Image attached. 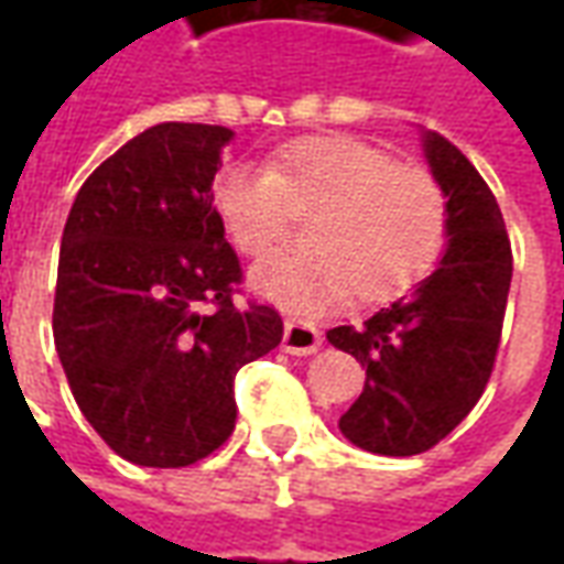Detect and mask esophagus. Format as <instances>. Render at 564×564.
I'll use <instances>...</instances> for the list:
<instances>
[{
  "label": "esophagus",
  "mask_w": 564,
  "mask_h": 564,
  "mask_svg": "<svg viewBox=\"0 0 564 564\" xmlns=\"http://www.w3.org/2000/svg\"><path fill=\"white\" fill-rule=\"evenodd\" d=\"M319 344V329L314 323H305V319H286L283 326V350L293 356H311L317 354Z\"/></svg>",
  "instance_id": "1"
}]
</instances>
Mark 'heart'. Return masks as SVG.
<instances>
[{
	"label": "heart",
	"instance_id": "heart-1",
	"mask_svg": "<svg viewBox=\"0 0 564 564\" xmlns=\"http://www.w3.org/2000/svg\"><path fill=\"white\" fill-rule=\"evenodd\" d=\"M210 205L245 257H269L311 214L305 250L253 269V286L293 311H323L354 293L390 302L414 290L447 247L449 205L435 174L399 165L350 135H317L274 150L262 165L226 162Z\"/></svg>",
	"mask_w": 564,
	"mask_h": 564
}]
</instances>
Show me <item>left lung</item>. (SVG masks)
Here are the masks:
<instances>
[{"mask_svg": "<svg viewBox=\"0 0 564 564\" xmlns=\"http://www.w3.org/2000/svg\"><path fill=\"white\" fill-rule=\"evenodd\" d=\"M425 156L449 205V245L411 299L326 332L366 366V390L341 416L356 447L380 456L432 449L480 402L496 368L513 253L492 189L441 132H425Z\"/></svg>", "mask_w": 564, "mask_h": 564, "instance_id": "1", "label": "left lung"}]
</instances>
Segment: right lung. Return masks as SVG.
<instances>
[{
    "mask_svg": "<svg viewBox=\"0 0 564 564\" xmlns=\"http://www.w3.org/2000/svg\"><path fill=\"white\" fill-rule=\"evenodd\" d=\"M232 129L160 123L84 181L54 295V344L80 414L117 456L184 468L232 435L238 368L274 350L283 319L241 295L210 205Z\"/></svg>",
    "mask_w": 564,
    "mask_h": 564,
    "instance_id": "right-lung-1",
    "label": "right lung"
}]
</instances>
